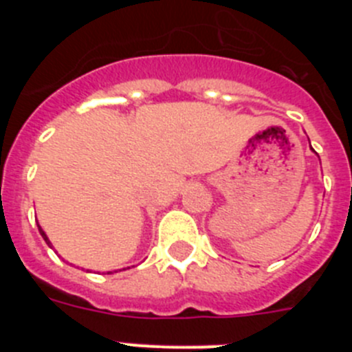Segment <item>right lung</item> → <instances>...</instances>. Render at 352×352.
Wrapping results in <instances>:
<instances>
[{"label": "right lung", "mask_w": 352, "mask_h": 352, "mask_svg": "<svg viewBox=\"0 0 352 352\" xmlns=\"http://www.w3.org/2000/svg\"><path fill=\"white\" fill-rule=\"evenodd\" d=\"M38 231H40V234H42V238H43V239H45V243H47V245H49V247H51V241H49L47 234H45V232H43V231H42V227H40V226H38ZM109 273H111V272H109Z\"/></svg>", "instance_id": "right-lung-1"}]
</instances>
